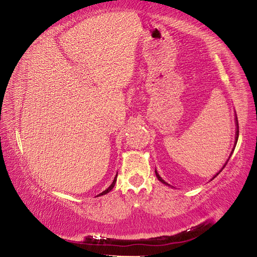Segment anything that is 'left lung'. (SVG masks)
Segmentation results:
<instances>
[{
	"instance_id": "left-lung-1",
	"label": "left lung",
	"mask_w": 257,
	"mask_h": 257,
	"mask_svg": "<svg viewBox=\"0 0 257 257\" xmlns=\"http://www.w3.org/2000/svg\"><path fill=\"white\" fill-rule=\"evenodd\" d=\"M236 125H237V130H236V137H235V145L237 144V141H238V135H239V130H238V120H237V116H236ZM232 152H234V148H232ZM228 161H229V160H228ZM226 164H227V162H226ZM226 164H225V165H223V167H225V166H226ZM223 167H222V169H223ZM222 169H221L220 171H219V173H220V172L222 171ZM155 173H156V176H157V179H158V180H160V181L162 182V183H164L165 185H169V186H170V184H167V183H166V182H165L164 180H163V179H162V177H161L160 175H158V173H157V171H155ZM219 173H217L216 175H214V176L212 177V179H214V177H216V176H217V175H218Z\"/></svg>"
}]
</instances>
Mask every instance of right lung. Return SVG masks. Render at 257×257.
Masks as SVG:
<instances>
[{
	"mask_svg": "<svg viewBox=\"0 0 257 257\" xmlns=\"http://www.w3.org/2000/svg\"><path fill=\"white\" fill-rule=\"evenodd\" d=\"M116 175H118V174H116ZM116 175H115V177H114V180H113V182H112V183H111V185L109 186V188H108V189H106L105 191H103V192H102V193H100L99 195H103V194H106V193H109V192H110V191L113 189V186H114V184H115V181H116Z\"/></svg>",
	"mask_w": 257,
	"mask_h": 257,
	"instance_id": "obj_1",
	"label": "right lung"
}]
</instances>
